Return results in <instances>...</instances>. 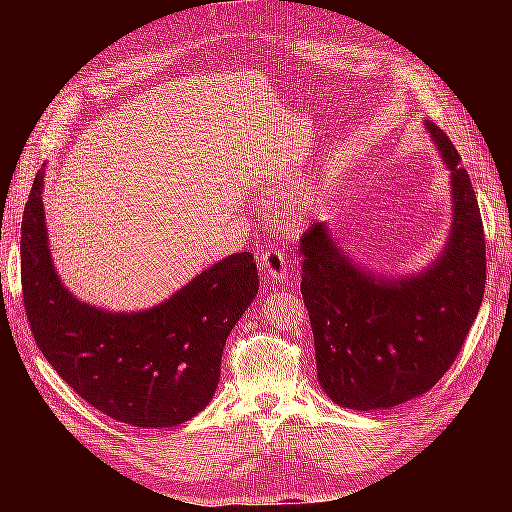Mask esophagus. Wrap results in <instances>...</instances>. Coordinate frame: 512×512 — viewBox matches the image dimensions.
<instances>
[{
  "label": "esophagus",
  "mask_w": 512,
  "mask_h": 512,
  "mask_svg": "<svg viewBox=\"0 0 512 512\" xmlns=\"http://www.w3.org/2000/svg\"><path fill=\"white\" fill-rule=\"evenodd\" d=\"M261 270L267 278H270V282L280 284V286L288 284L290 278H292L286 255L280 249H267L261 255Z\"/></svg>",
  "instance_id": "1"
}]
</instances>
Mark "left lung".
Instances as JSON below:
<instances>
[{"instance_id":"1","label":"left lung","mask_w":512,"mask_h":512,"mask_svg":"<svg viewBox=\"0 0 512 512\" xmlns=\"http://www.w3.org/2000/svg\"><path fill=\"white\" fill-rule=\"evenodd\" d=\"M423 124L450 172L452 197L446 245L425 270L375 274L348 257L328 222L301 236V294L317 380L346 409H390L436 386L459 355L486 290V238L471 178L440 126Z\"/></svg>"}]
</instances>
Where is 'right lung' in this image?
<instances>
[{"label": "right lung", "instance_id": "add662e5", "mask_svg": "<svg viewBox=\"0 0 512 512\" xmlns=\"http://www.w3.org/2000/svg\"><path fill=\"white\" fill-rule=\"evenodd\" d=\"M37 172L24 207L20 274L37 346L60 378L116 421L161 429L199 415L220 382L224 344L259 290L251 253H234L143 311H105L64 286L49 251Z\"/></svg>", "mask_w": 512, "mask_h": 512}]
</instances>
